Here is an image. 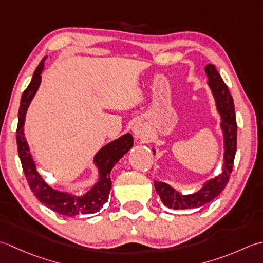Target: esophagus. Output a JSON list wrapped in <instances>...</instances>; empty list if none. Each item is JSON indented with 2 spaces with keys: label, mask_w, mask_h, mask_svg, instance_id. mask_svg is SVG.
<instances>
[{
  "label": "esophagus",
  "mask_w": 263,
  "mask_h": 263,
  "mask_svg": "<svg viewBox=\"0 0 263 263\" xmlns=\"http://www.w3.org/2000/svg\"><path fill=\"white\" fill-rule=\"evenodd\" d=\"M133 134H134V137L137 139L143 138L145 136V127H144V125L141 124V122H136L133 127Z\"/></svg>",
  "instance_id": "34e87169"
}]
</instances>
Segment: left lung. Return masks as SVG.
Here are the masks:
<instances>
[{
	"label": "left lung",
	"mask_w": 263,
	"mask_h": 263,
	"mask_svg": "<svg viewBox=\"0 0 263 263\" xmlns=\"http://www.w3.org/2000/svg\"><path fill=\"white\" fill-rule=\"evenodd\" d=\"M204 70L208 76V86L213 95L214 102H216L217 112L220 116V129L223 139V163L220 174L214 178L206 180L199 191L191 193V194H181L174 190L169 184L154 180L155 191L162 203L165 206L174 209V210L197 209L208 204L223 191L233 170L237 145V125L236 118H235L234 101L227 85L223 83L216 67L209 63ZM152 149L155 154V148L153 147Z\"/></svg>",
	"instance_id": "1"
}]
</instances>
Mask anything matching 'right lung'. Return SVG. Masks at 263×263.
Listing matches in <instances>:
<instances>
[{
	"instance_id": "1",
	"label": "right lung",
	"mask_w": 263,
	"mask_h": 263,
	"mask_svg": "<svg viewBox=\"0 0 263 263\" xmlns=\"http://www.w3.org/2000/svg\"><path fill=\"white\" fill-rule=\"evenodd\" d=\"M44 57L40 62L39 67L31 78V82L21 96L19 108V121L17 128V144L19 158L23 165L26 179L28 181L30 190L40 202L54 212L62 216L73 217L77 214H89L99 212L103 208L104 203L108 202L111 191V170L117 162L129 151L134 145V138L129 133L118 137L115 141L106 144L94 155L93 163L98 168L99 179L83 195L72 194L70 192L58 191L43 179L36 169V163L30 153V148L25 137V119L31 100L34 99L42 80V72L44 70Z\"/></svg>"
}]
</instances>
